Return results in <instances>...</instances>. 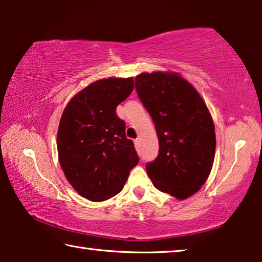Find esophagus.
<instances>
[{
	"instance_id": "34e87169",
	"label": "esophagus",
	"mask_w": 262,
	"mask_h": 262,
	"mask_svg": "<svg viewBox=\"0 0 262 262\" xmlns=\"http://www.w3.org/2000/svg\"><path fill=\"white\" fill-rule=\"evenodd\" d=\"M139 140H134V144H135V148L139 149Z\"/></svg>"
}]
</instances>
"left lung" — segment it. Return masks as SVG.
<instances>
[{
  "mask_svg": "<svg viewBox=\"0 0 262 262\" xmlns=\"http://www.w3.org/2000/svg\"><path fill=\"white\" fill-rule=\"evenodd\" d=\"M135 89L156 128L159 150L145 165L155 187L179 200L201 188L215 157L211 115L193 85L178 74L143 73Z\"/></svg>",
  "mask_w": 262,
  "mask_h": 262,
  "instance_id": "obj_1",
  "label": "left lung"
}]
</instances>
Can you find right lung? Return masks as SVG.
<instances>
[{
    "label": "right lung",
    "instance_id": "right-lung-1",
    "mask_svg": "<svg viewBox=\"0 0 262 262\" xmlns=\"http://www.w3.org/2000/svg\"><path fill=\"white\" fill-rule=\"evenodd\" d=\"M133 89L132 77L99 79L74 96L62 113L60 165L75 190L90 201L117 195L139 163L134 143L126 137L125 121L115 113Z\"/></svg>",
    "mask_w": 262,
    "mask_h": 262
}]
</instances>
